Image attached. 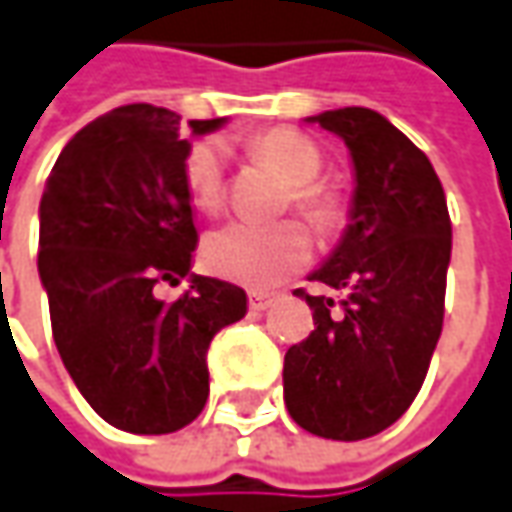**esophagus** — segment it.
<instances>
[{"mask_svg":"<svg viewBox=\"0 0 512 512\" xmlns=\"http://www.w3.org/2000/svg\"><path fill=\"white\" fill-rule=\"evenodd\" d=\"M276 302V293H265V290H256V293H250V310H256V313H262L267 307Z\"/></svg>","mask_w":512,"mask_h":512,"instance_id":"34e87169","label":"esophagus"}]
</instances>
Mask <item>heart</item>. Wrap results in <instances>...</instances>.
<instances>
[{
	"label": "heart",
	"instance_id": "heart-1",
	"mask_svg": "<svg viewBox=\"0 0 512 512\" xmlns=\"http://www.w3.org/2000/svg\"><path fill=\"white\" fill-rule=\"evenodd\" d=\"M250 150L267 168L276 170L287 185L293 210L316 233H330L342 225V196L319 182L322 150L316 142L290 128H273L250 139ZM185 190L196 210L213 213L225 202V156L222 145L202 139L187 150L182 162ZM207 270L247 287H273L310 259V239L296 222L282 225H250L230 222L213 230L202 247Z\"/></svg>",
	"mask_w": 512,
	"mask_h": 512
}]
</instances>
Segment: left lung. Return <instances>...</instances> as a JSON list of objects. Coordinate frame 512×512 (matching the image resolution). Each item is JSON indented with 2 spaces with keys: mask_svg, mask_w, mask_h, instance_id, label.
Wrapping results in <instances>:
<instances>
[{
  "mask_svg": "<svg viewBox=\"0 0 512 512\" xmlns=\"http://www.w3.org/2000/svg\"><path fill=\"white\" fill-rule=\"evenodd\" d=\"M342 136L356 170L350 225L313 282L347 290L339 307L296 290L313 330L285 353V404L313 436L382 433L422 390L442 336L453 227L430 159L382 113L310 116Z\"/></svg>",
  "mask_w": 512,
  "mask_h": 512,
  "instance_id": "1",
  "label": "left lung"
}]
</instances>
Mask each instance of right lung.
Wrapping results in <instances>:
<instances>
[{
  "label": "right lung",
  "mask_w": 512,
  "mask_h": 512,
  "mask_svg": "<svg viewBox=\"0 0 512 512\" xmlns=\"http://www.w3.org/2000/svg\"><path fill=\"white\" fill-rule=\"evenodd\" d=\"M225 119H193L210 133ZM168 108L125 105L70 139L39 202V279L70 379L113 427L159 436L207 402V347L247 313L242 287L190 273L199 242ZM191 276L162 303L155 285Z\"/></svg>",
  "instance_id": "obj_1"
}]
</instances>
